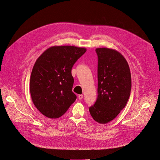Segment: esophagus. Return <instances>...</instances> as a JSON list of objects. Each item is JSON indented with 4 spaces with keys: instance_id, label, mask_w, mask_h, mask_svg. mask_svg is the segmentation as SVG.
<instances>
[{
    "instance_id": "esophagus-1",
    "label": "esophagus",
    "mask_w": 160,
    "mask_h": 160,
    "mask_svg": "<svg viewBox=\"0 0 160 160\" xmlns=\"http://www.w3.org/2000/svg\"><path fill=\"white\" fill-rule=\"evenodd\" d=\"M78 98H79L80 100H81V99H82L83 98V94H80V95H79V96H78Z\"/></svg>"
}]
</instances>
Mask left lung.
I'll list each match as a JSON object with an SVG mask.
<instances>
[{"instance_id":"8db88e82","label":"left lung","mask_w":160,"mask_h":160,"mask_svg":"<svg viewBox=\"0 0 160 160\" xmlns=\"http://www.w3.org/2000/svg\"><path fill=\"white\" fill-rule=\"evenodd\" d=\"M98 57V98L89 108L94 121L107 123L113 120L125 107L132 88L128 62L116 50L96 49Z\"/></svg>"}]
</instances>
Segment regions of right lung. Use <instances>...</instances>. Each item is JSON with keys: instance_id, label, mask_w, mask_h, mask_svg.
Returning <instances> with one entry per match:
<instances>
[{"instance_id": "add662e5", "label": "right lung", "mask_w": 160, "mask_h": 160, "mask_svg": "<svg viewBox=\"0 0 160 160\" xmlns=\"http://www.w3.org/2000/svg\"><path fill=\"white\" fill-rule=\"evenodd\" d=\"M86 49L71 46H52L37 60L30 76V92L37 109L49 118H58L75 101L71 70Z\"/></svg>"}]
</instances>
